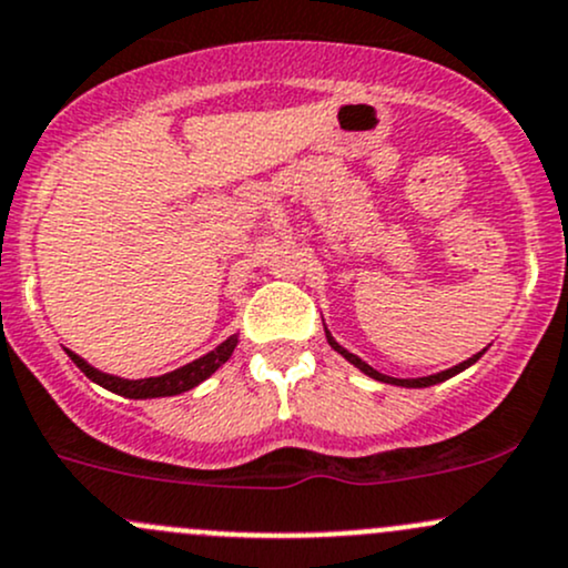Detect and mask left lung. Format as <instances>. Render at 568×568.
<instances>
[{"label":"left lung","mask_w":568,"mask_h":568,"mask_svg":"<svg viewBox=\"0 0 568 568\" xmlns=\"http://www.w3.org/2000/svg\"><path fill=\"white\" fill-rule=\"evenodd\" d=\"M324 332H326V339H329V345L334 351H337L339 356H345V359H348L351 364H354V367H359L364 375H369V378H375V381H381V384H392V386H405V389H425V386H435V384H440V381H449V378H455L457 373H463V369H468L470 364H476L481 359V354H485V351H479V354H474L470 356V359H465V362H459V364H455V367H449V369H440V373H435V375H425V378H392V375H384V373H378V369L375 367H369L367 362L364 359H359V356L356 354H351V351H345L343 345L337 343V339L332 337V332L326 329L324 326Z\"/></svg>","instance_id":"left-lung-1"}]
</instances>
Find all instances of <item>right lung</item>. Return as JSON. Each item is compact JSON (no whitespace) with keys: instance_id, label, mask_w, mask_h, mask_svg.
<instances>
[{"instance_id":"right-lung-1","label":"right lung","mask_w":568,"mask_h":568,"mask_svg":"<svg viewBox=\"0 0 568 568\" xmlns=\"http://www.w3.org/2000/svg\"><path fill=\"white\" fill-rule=\"evenodd\" d=\"M236 343H239V334H231L229 339H223L217 348L209 351V354L201 356V359L184 364V367L171 369V373L165 375H154V378H139V381L119 378V375L103 373V369L92 367V364L81 359V356L73 354V351H68V356L89 381H94V384L103 386V389L122 394V397H130V399H152V397H174V394L190 392L193 386L204 384L209 375L217 373V369L231 359Z\"/></svg>"}]
</instances>
